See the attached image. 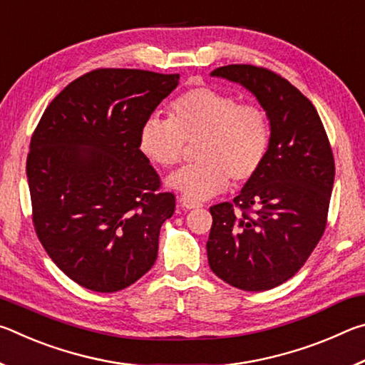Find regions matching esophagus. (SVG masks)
<instances>
[{"label": "esophagus", "instance_id": "esophagus-1", "mask_svg": "<svg viewBox=\"0 0 365 365\" xmlns=\"http://www.w3.org/2000/svg\"><path fill=\"white\" fill-rule=\"evenodd\" d=\"M180 206L183 207V209H197V207H201L202 205L201 202H196V201H191V200H188V197H185V196H182L180 197Z\"/></svg>", "mask_w": 365, "mask_h": 365}]
</instances>
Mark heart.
Listing matches in <instances>:
<instances>
[{"mask_svg":"<svg viewBox=\"0 0 365 365\" xmlns=\"http://www.w3.org/2000/svg\"><path fill=\"white\" fill-rule=\"evenodd\" d=\"M197 164L168 178V187L191 201H205L233 183H246L261 170L270 146V125L256 104L240 103L225 91L200 86L178 96L170 120L158 117L141 125L140 151L153 164L172 168L187 143H196Z\"/></svg>","mask_w":365,"mask_h":365,"instance_id":"1","label":"heart"}]
</instances>
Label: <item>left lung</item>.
I'll return each mask as SVG.
<instances>
[{"label":"left lung","instance_id":"8db88e82","mask_svg":"<svg viewBox=\"0 0 365 365\" xmlns=\"http://www.w3.org/2000/svg\"><path fill=\"white\" fill-rule=\"evenodd\" d=\"M211 77L256 98L269 119L270 146L233 205L209 209V267L235 288L265 292L292 279L324 235L335 180L331 148L316 108L288 80L248 64L219 67Z\"/></svg>","mask_w":365,"mask_h":365}]
</instances>
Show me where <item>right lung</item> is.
<instances>
[{"mask_svg": "<svg viewBox=\"0 0 365 365\" xmlns=\"http://www.w3.org/2000/svg\"><path fill=\"white\" fill-rule=\"evenodd\" d=\"M178 73L98 69L49 103L30 141L34 224L54 264L80 287L114 293L158 257L175 211L140 151L141 125L177 88Z\"/></svg>", "mask_w": 365, "mask_h": 365, "instance_id": "add662e5", "label": "right lung"}]
</instances>
